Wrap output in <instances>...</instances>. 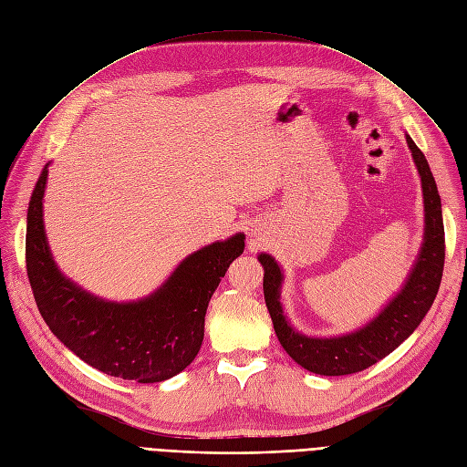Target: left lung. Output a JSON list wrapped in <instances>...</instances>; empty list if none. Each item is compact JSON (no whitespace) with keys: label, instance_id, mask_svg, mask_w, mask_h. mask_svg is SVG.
Listing matches in <instances>:
<instances>
[{"label":"left lung","instance_id":"1","mask_svg":"<svg viewBox=\"0 0 467 467\" xmlns=\"http://www.w3.org/2000/svg\"><path fill=\"white\" fill-rule=\"evenodd\" d=\"M406 140L417 171L421 175L425 204L423 245L404 287L371 323L337 337H311L297 332L289 325L280 303V287L284 280L282 270L270 254H259V261L265 268V301L278 340L287 356L311 373L340 377L359 373L363 368L375 365L420 327L437 297L444 268V223L441 197L425 154L417 149L410 135H406Z\"/></svg>","mask_w":467,"mask_h":467}]
</instances>
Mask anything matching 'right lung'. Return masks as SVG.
Returning <instances> with one entry per match:
<instances>
[{"label": "right lung", "mask_w": 467, "mask_h": 467, "mask_svg": "<svg viewBox=\"0 0 467 467\" xmlns=\"http://www.w3.org/2000/svg\"><path fill=\"white\" fill-rule=\"evenodd\" d=\"M46 180L47 164L30 197L25 245L28 282L46 325L77 358L106 375L162 382L182 373L197 358L208 301L244 253L245 235L189 254L149 297L106 301L63 276L52 259L42 220Z\"/></svg>", "instance_id": "right-lung-1"}]
</instances>
